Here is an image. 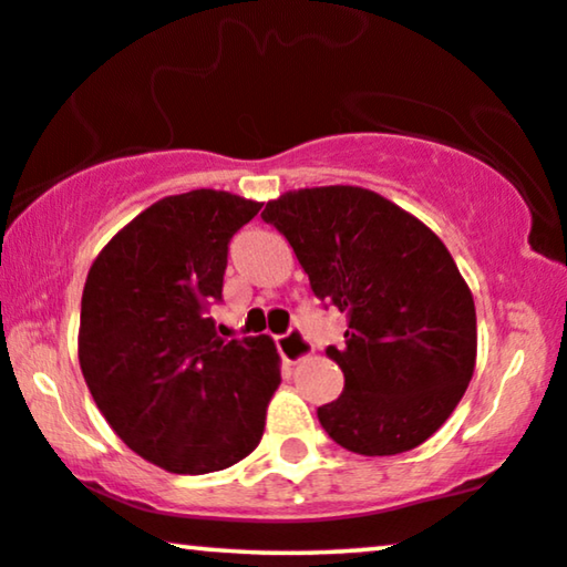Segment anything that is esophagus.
<instances>
[{
  "label": "esophagus",
  "instance_id": "34e87169",
  "mask_svg": "<svg viewBox=\"0 0 567 567\" xmlns=\"http://www.w3.org/2000/svg\"><path fill=\"white\" fill-rule=\"evenodd\" d=\"M276 346H278V353H281V359L286 363H299V361H305V359H309V355H312V346H309L307 336L299 328H293V330L286 332V336L278 338Z\"/></svg>",
  "mask_w": 567,
  "mask_h": 567
}]
</instances>
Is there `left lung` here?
<instances>
[{"mask_svg": "<svg viewBox=\"0 0 567 567\" xmlns=\"http://www.w3.org/2000/svg\"><path fill=\"white\" fill-rule=\"evenodd\" d=\"M262 219L281 231L315 297L346 315L338 400L317 410L348 452L392 456L431 439L460 405L477 359L475 299L446 245L359 185L289 190Z\"/></svg>", "mask_w": 567, "mask_h": 567, "instance_id": "obj_1", "label": "left lung"}]
</instances>
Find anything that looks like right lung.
Masks as SVG:
<instances>
[{"mask_svg":"<svg viewBox=\"0 0 567 567\" xmlns=\"http://www.w3.org/2000/svg\"><path fill=\"white\" fill-rule=\"evenodd\" d=\"M258 200L200 188L131 219L92 262L82 291L80 367L131 452L175 475H206L260 444L281 384L268 336L219 338L227 245Z\"/></svg>","mask_w":567,"mask_h":567,"instance_id":"1","label":"right lung"}]
</instances>
